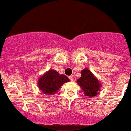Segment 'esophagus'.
<instances>
[{"instance_id": "34e87169", "label": "esophagus", "mask_w": 131, "mask_h": 131, "mask_svg": "<svg viewBox=\"0 0 131 131\" xmlns=\"http://www.w3.org/2000/svg\"><path fill=\"white\" fill-rule=\"evenodd\" d=\"M68 78H69V79L71 81H73V77H72V76H69V77H68Z\"/></svg>"}]
</instances>
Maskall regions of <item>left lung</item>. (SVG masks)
Returning <instances> with one entry per match:
<instances>
[{
    "label": "left lung",
    "mask_w": 131,
    "mask_h": 131,
    "mask_svg": "<svg viewBox=\"0 0 131 131\" xmlns=\"http://www.w3.org/2000/svg\"><path fill=\"white\" fill-rule=\"evenodd\" d=\"M81 76L77 82L81 88L85 96L91 98L98 95L102 84L89 69L85 68L81 72Z\"/></svg>",
    "instance_id": "8db88e82"
}]
</instances>
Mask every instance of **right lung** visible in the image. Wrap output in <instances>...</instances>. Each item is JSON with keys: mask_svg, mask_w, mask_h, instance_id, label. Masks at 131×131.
Listing matches in <instances>:
<instances>
[{"mask_svg": "<svg viewBox=\"0 0 131 131\" xmlns=\"http://www.w3.org/2000/svg\"><path fill=\"white\" fill-rule=\"evenodd\" d=\"M69 81L70 79L66 75L59 74L55 70L50 69L40 76L38 81V86L46 95H52L58 92L63 84Z\"/></svg>", "mask_w": 131, "mask_h": 131, "instance_id": "1", "label": "right lung"}]
</instances>
